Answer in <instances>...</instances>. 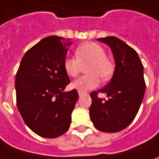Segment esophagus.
I'll return each mask as SVG.
<instances>
[{
    "instance_id": "1",
    "label": "esophagus",
    "mask_w": 159,
    "mask_h": 159,
    "mask_svg": "<svg viewBox=\"0 0 159 159\" xmlns=\"http://www.w3.org/2000/svg\"><path fill=\"white\" fill-rule=\"evenodd\" d=\"M85 93L84 91H78V94H79V96H82V95H84Z\"/></svg>"
}]
</instances>
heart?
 Returning a JSON list of instances; mask_svg holds the SVG:
<instances>
[{
    "instance_id": "heart-1",
    "label": "heart",
    "mask_w": 159,
    "mask_h": 159,
    "mask_svg": "<svg viewBox=\"0 0 159 159\" xmlns=\"http://www.w3.org/2000/svg\"><path fill=\"white\" fill-rule=\"evenodd\" d=\"M75 57H66L63 61V69L66 74L77 76L82 70V66L88 64L86 72L88 75L75 81L72 87L79 91H86L98 87L100 78L108 80L113 72L112 61L105 57V50L99 44L92 42L82 43L75 48Z\"/></svg>"
}]
</instances>
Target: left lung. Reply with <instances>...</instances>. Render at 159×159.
<instances>
[{"instance_id": "left-lung-1", "label": "left lung", "mask_w": 159, "mask_h": 159, "mask_svg": "<svg viewBox=\"0 0 159 159\" xmlns=\"http://www.w3.org/2000/svg\"><path fill=\"white\" fill-rule=\"evenodd\" d=\"M111 47L116 68L111 82L98 91H92L89 108L95 127L103 132H117L125 129L139 112L145 92L143 66L138 53L115 36L99 38ZM106 93L107 99L98 98Z\"/></svg>"}]
</instances>
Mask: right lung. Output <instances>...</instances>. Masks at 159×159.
Wrapping results in <instances>:
<instances>
[{"instance_id": "add662e5", "label": "right lung", "mask_w": 159, "mask_h": 159, "mask_svg": "<svg viewBox=\"0 0 159 159\" xmlns=\"http://www.w3.org/2000/svg\"><path fill=\"white\" fill-rule=\"evenodd\" d=\"M71 42L48 36L30 48L16 76V105L27 126L40 137L54 139L69 129L78 99L76 89L64 92L70 83L63 61Z\"/></svg>"}]
</instances>
